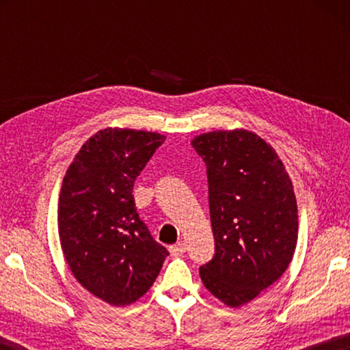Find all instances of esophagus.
Returning a JSON list of instances; mask_svg holds the SVG:
<instances>
[{
	"instance_id": "34e87169",
	"label": "esophagus",
	"mask_w": 350,
	"mask_h": 350,
	"mask_svg": "<svg viewBox=\"0 0 350 350\" xmlns=\"http://www.w3.org/2000/svg\"><path fill=\"white\" fill-rule=\"evenodd\" d=\"M170 252H171V254H173V256H180V254L187 252V244L183 241H179L176 245L170 247Z\"/></svg>"
}]
</instances>
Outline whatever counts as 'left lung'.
Masks as SVG:
<instances>
[{
	"mask_svg": "<svg viewBox=\"0 0 350 350\" xmlns=\"http://www.w3.org/2000/svg\"><path fill=\"white\" fill-rule=\"evenodd\" d=\"M208 177L213 259L199 269L211 295L239 307L280 280L298 241L292 180L273 148L247 129L194 137Z\"/></svg>",
	"mask_w": 350,
	"mask_h": 350,
	"instance_id": "left-lung-1",
	"label": "left lung"
}]
</instances>
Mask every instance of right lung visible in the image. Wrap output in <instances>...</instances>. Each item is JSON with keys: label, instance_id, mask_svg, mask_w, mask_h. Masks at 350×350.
I'll list each match as a JSON object with an SVG mask.
<instances>
[{"label": "right lung", "instance_id": "add662e5", "mask_svg": "<svg viewBox=\"0 0 350 350\" xmlns=\"http://www.w3.org/2000/svg\"><path fill=\"white\" fill-rule=\"evenodd\" d=\"M165 135L106 128L77 152L58 199V234L70 271L111 306L133 304L162 269L168 250L139 217L135 177Z\"/></svg>", "mask_w": 350, "mask_h": 350}]
</instances>
